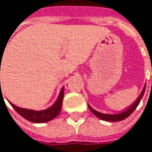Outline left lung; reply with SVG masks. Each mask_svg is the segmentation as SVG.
<instances>
[{
    "instance_id": "1",
    "label": "left lung",
    "mask_w": 152,
    "mask_h": 152,
    "mask_svg": "<svg viewBox=\"0 0 152 152\" xmlns=\"http://www.w3.org/2000/svg\"><path fill=\"white\" fill-rule=\"evenodd\" d=\"M145 88H146V84L143 86V89L141 92V94L139 95V97L137 99V100L134 102V104L130 107H129L127 110H125L124 112H121L120 113H116V114H108V113H100V112H98L96 111L95 109H93L90 105H88L89 106V109L91 110V112L95 115L97 116L98 118H99L100 120L102 121H123L125 119H127L136 109H137V106L139 105L143 94H144V91H145Z\"/></svg>"
}]
</instances>
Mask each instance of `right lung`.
<instances>
[{"mask_svg":"<svg viewBox=\"0 0 152 152\" xmlns=\"http://www.w3.org/2000/svg\"><path fill=\"white\" fill-rule=\"evenodd\" d=\"M1 59H2V57H1ZM63 97H64V87L61 88L60 94H59L56 101L53 104V106L46 108L45 110H39V111L19 107V106L12 104L10 101H9V100L8 101L10 102V104L12 106V107L15 111L25 120H27L31 122H34V123H44V122H47V121L53 120L55 117H57L59 115V113L61 110Z\"/></svg>","mask_w":152,"mask_h":152,"instance_id":"obj_1","label":"right lung"}]
</instances>
